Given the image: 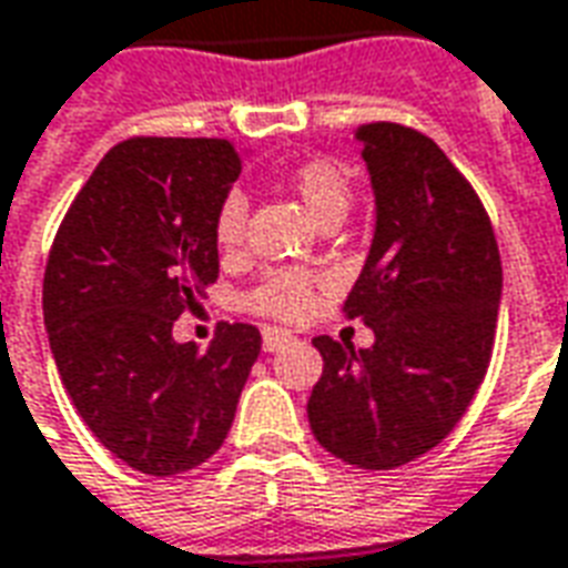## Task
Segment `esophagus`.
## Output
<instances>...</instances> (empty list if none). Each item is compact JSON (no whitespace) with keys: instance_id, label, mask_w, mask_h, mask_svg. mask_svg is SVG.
<instances>
[{"instance_id":"34e87169","label":"esophagus","mask_w":568,"mask_h":568,"mask_svg":"<svg viewBox=\"0 0 568 568\" xmlns=\"http://www.w3.org/2000/svg\"><path fill=\"white\" fill-rule=\"evenodd\" d=\"M287 342H293V336L287 333V329H275V327L263 329V348H265V352H277V348H284Z\"/></svg>"}]
</instances>
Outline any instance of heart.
Listing matches in <instances>:
<instances>
[{
    "label": "heart",
    "instance_id": "heart-1",
    "mask_svg": "<svg viewBox=\"0 0 568 568\" xmlns=\"http://www.w3.org/2000/svg\"><path fill=\"white\" fill-rule=\"evenodd\" d=\"M293 189L303 199L305 211L315 216L317 223L327 220H342L352 201H355V183L352 174L333 159H308L296 164L293 171ZM247 195L241 189H229L223 201L216 204L213 213V241L216 247L232 256L244 247L247 239ZM317 277L300 268H272L265 272L263 281L244 296V305L253 315L272 317V321H303L312 305H315Z\"/></svg>",
    "mask_w": 568,
    "mask_h": 568
}]
</instances>
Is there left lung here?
<instances>
[{
    "mask_svg": "<svg viewBox=\"0 0 568 568\" xmlns=\"http://www.w3.org/2000/svg\"><path fill=\"white\" fill-rule=\"evenodd\" d=\"M376 192V235L342 312L376 342L317 336L324 373L308 425L329 456L394 470L453 432L493 357L501 256L484 201L416 128H355Z\"/></svg>",
    "mask_w": 568,
    "mask_h": 568,
    "instance_id": "left-lung-1",
    "label": "left lung"
}]
</instances>
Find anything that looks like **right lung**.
<instances>
[{
  "label": "right lung",
  "instance_id": "obj_1",
  "mask_svg": "<svg viewBox=\"0 0 568 568\" xmlns=\"http://www.w3.org/2000/svg\"><path fill=\"white\" fill-rule=\"evenodd\" d=\"M241 174L220 136H128L100 159L60 223L42 312L60 382L84 425L134 470L174 477L223 446L260 357L253 324L211 348L174 321L220 275L213 213Z\"/></svg>",
  "mask_w": 568,
  "mask_h": 568
}]
</instances>
